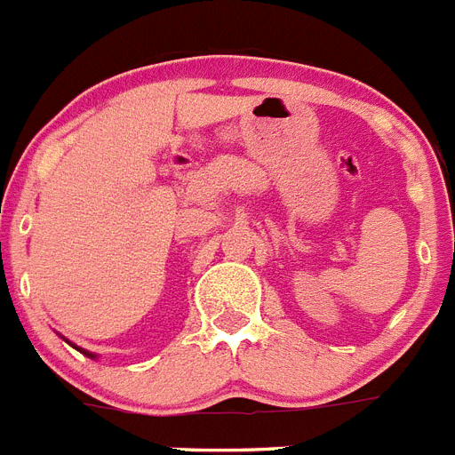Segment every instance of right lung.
<instances>
[{
    "instance_id": "1",
    "label": "right lung",
    "mask_w": 455,
    "mask_h": 455,
    "mask_svg": "<svg viewBox=\"0 0 455 455\" xmlns=\"http://www.w3.org/2000/svg\"><path fill=\"white\" fill-rule=\"evenodd\" d=\"M66 341H68V339H66ZM68 344H70V341H68ZM72 347H75V344H72ZM75 348H77V347H75ZM77 351H82L84 355H88V357H98V355H95V353H88V351H84V348H77Z\"/></svg>"
}]
</instances>
